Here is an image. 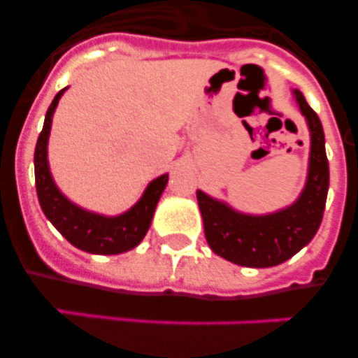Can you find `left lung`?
<instances>
[{"label": "left lung", "instance_id": "8db88e82", "mask_svg": "<svg viewBox=\"0 0 358 358\" xmlns=\"http://www.w3.org/2000/svg\"><path fill=\"white\" fill-rule=\"evenodd\" d=\"M292 94L310 131L308 176L297 201L274 213L245 215L197 189L208 245L236 265L264 268L283 264L301 251L321 226L330 185L324 132L301 91L294 90Z\"/></svg>", "mask_w": 358, "mask_h": 358}]
</instances>
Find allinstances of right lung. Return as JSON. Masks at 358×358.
Instances as JSON below:
<instances>
[{"instance_id": "add662e5", "label": "right lung", "mask_w": 358, "mask_h": 358, "mask_svg": "<svg viewBox=\"0 0 358 358\" xmlns=\"http://www.w3.org/2000/svg\"><path fill=\"white\" fill-rule=\"evenodd\" d=\"M66 90L68 87L59 91L53 102L50 103L43 131L36 145V154H34L36 188L41 208L46 218L57 227V231L80 251L93 252V255H120V252L131 251L147 235L157 202L169 182V173H163L154 179L147 186L140 201L118 217H103V215L82 210L80 206L73 204L68 197L61 194V189L57 188L48 166V138L52 118L57 103Z\"/></svg>"}]
</instances>
